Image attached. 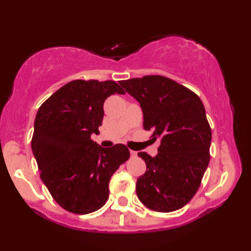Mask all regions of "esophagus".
<instances>
[{"instance_id":"34e87169","label":"esophagus","mask_w":251,"mask_h":251,"mask_svg":"<svg viewBox=\"0 0 251 251\" xmlns=\"http://www.w3.org/2000/svg\"><path fill=\"white\" fill-rule=\"evenodd\" d=\"M129 152H130V155H131L132 157H134V156H137V152H136V151H132V150H130Z\"/></svg>"}]
</instances>
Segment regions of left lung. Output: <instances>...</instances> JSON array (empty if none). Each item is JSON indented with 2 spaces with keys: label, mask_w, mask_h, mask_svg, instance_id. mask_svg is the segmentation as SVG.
Returning a JSON list of instances; mask_svg holds the SVG:
<instances>
[{
  "label": "left lung",
  "mask_w": 251,
  "mask_h": 251,
  "mask_svg": "<svg viewBox=\"0 0 251 251\" xmlns=\"http://www.w3.org/2000/svg\"><path fill=\"white\" fill-rule=\"evenodd\" d=\"M140 103L143 128L161 146L152 157L138 155L147 170L136 183L139 201L152 210H178L192 200L209 164L211 129L199 96L162 75L119 82Z\"/></svg>",
  "instance_id": "1"
}]
</instances>
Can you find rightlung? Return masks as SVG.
<instances>
[{
  "label": "right lung",
  "instance_id": "1",
  "mask_svg": "<svg viewBox=\"0 0 251 251\" xmlns=\"http://www.w3.org/2000/svg\"><path fill=\"white\" fill-rule=\"evenodd\" d=\"M124 95L113 81L76 79L66 84L40 106L31 148L41 179L58 204L73 214L100 209L109 199L112 175L129 158L124 145L102 148L90 139L99 134L103 103Z\"/></svg>",
  "mask_w": 251,
  "mask_h": 251
}]
</instances>
